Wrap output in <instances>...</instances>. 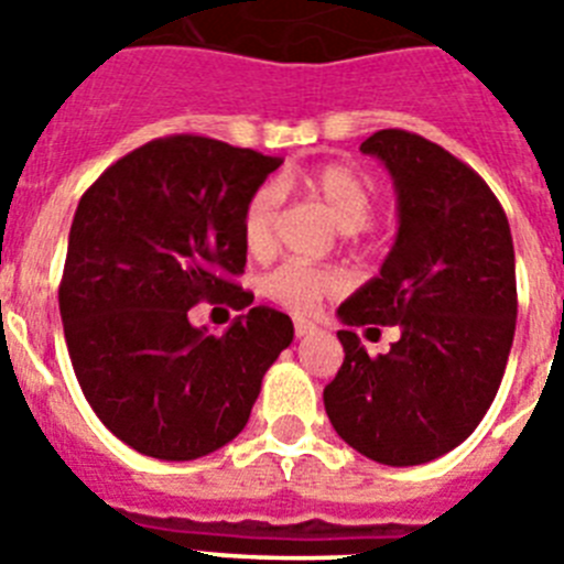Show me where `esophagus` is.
Masks as SVG:
<instances>
[{
  "instance_id": "34e87169",
  "label": "esophagus",
  "mask_w": 564,
  "mask_h": 564,
  "mask_svg": "<svg viewBox=\"0 0 564 564\" xmlns=\"http://www.w3.org/2000/svg\"><path fill=\"white\" fill-rule=\"evenodd\" d=\"M293 333H296V338H305L311 336V333H316V325H311L305 318H296V322H293Z\"/></svg>"
}]
</instances>
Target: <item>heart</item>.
<instances>
[{
  "mask_svg": "<svg viewBox=\"0 0 564 564\" xmlns=\"http://www.w3.org/2000/svg\"><path fill=\"white\" fill-rule=\"evenodd\" d=\"M302 188L330 223L341 231H361L376 214V188L356 169L344 163H327L302 177ZM279 192L262 186L253 192L242 214V246L251 257H265L273 248ZM347 279L336 268H311L285 262L262 279V293L291 313H311L325 296L344 291Z\"/></svg>",
  "mask_w": 564,
  "mask_h": 564,
  "instance_id": "1",
  "label": "heart"
}]
</instances>
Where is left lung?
<instances>
[{"instance_id": "1", "label": "left lung", "mask_w": 564, "mask_h": 564, "mask_svg": "<svg viewBox=\"0 0 564 564\" xmlns=\"http://www.w3.org/2000/svg\"><path fill=\"white\" fill-rule=\"evenodd\" d=\"M361 152L392 174L398 237L381 273L338 307L344 364L325 410L364 457L421 466L460 446L500 390L517 325L514 242L495 192L437 143L381 129ZM376 324L402 338L372 359L351 327Z\"/></svg>"}]
</instances>
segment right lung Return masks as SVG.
Returning <instances> with one entry per match:
<instances>
[{"mask_svg": "<svg viewBox=\"0 0 564 564\" xmlns=\"http://www.w3.org/2000/svg\"><path fill=\"white\" fill-rule=\"evenodd\" d=\"M279 158L169 134L112 163L73 217L58 311L69 361L93 412L118 441L158 460H197L246 430L293 322L251 307L223 336L188 311H242L253 293L242 214Z\"/></svg>", "mask_w": 564, "mask_h": 564, "instance_id": "1", "label": "right lung"}]
</instances>
